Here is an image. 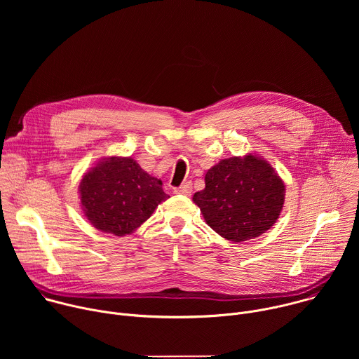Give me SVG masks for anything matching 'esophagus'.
I'll list each match as a JSON object with an SVG mask.
<instances>
[{"label": "esophagus", "instance_id": "34e87169", "mask_svg": "<svg viewBox=\"0 0 359 359\" xmlns=\"http://www.w3.org/2000/svg\"><path fill=\"white\" fill-rule=\"evenodd\" d=\"M191 183L190 182H186V183H183L180 187H176L175 189V193L176 194H190L191 193Z\"/></svg>", "mask_w": 359, "mask_h": 359}]
</instances>
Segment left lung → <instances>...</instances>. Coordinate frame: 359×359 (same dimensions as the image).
<instances>
[{
  "label": "left lung",
  "instance_id": "1",
  "mask_svg": "<svg viewBox=\"0 0 359 359\" xmlns=\"http://www.w3.org/2000/svg\"><path fill=\"white\" fill-rule=\"evenodd\" d=\"M204 183L193 201L206 223L234 243L266 233L284 206L283 179L267 161L251 153L220 161L208 170Z\"/></svg>",
  "mask_w": 359,
  "mask_h": 359
}]
</instances>
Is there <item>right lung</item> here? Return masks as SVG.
Here are the masks:
<instances>
[{
  "mask_svg": "<svg viewBox=\"0 0 359 359\" xmlns=\"http://www.w3.org/2000/svg\"><path fill=\"white\" fill-rule=\"evenodd\" d=\"M79 196L89 223L121 237L133 233L169 198L159 179L132 158L121 156L105 158L89 169L79 183Z\"/></svg>",
  "mask_w": 359,
  "mask_h": 359,
  "instance_id": "1",
  "label": "right lung"
}]
</instances>
